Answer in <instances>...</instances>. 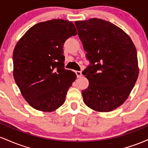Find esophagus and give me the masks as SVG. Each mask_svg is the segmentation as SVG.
<instances>
[{
  "instance_id": "1",
  "label": "esophagus",
  "mask_w": 148,
  "mask_h": 148,
  "mask_svg": "<svg viewBox=\"0 0 148 148\" xmlns=\"http://www.w3.org/2000/svg\"><path fill=\"white\" fill-rule=\"evenodd\" d=\"M75 73L78 78H80L82 76V73H81V72H80V71H76Z\"/></svg>"
}]
</instances>
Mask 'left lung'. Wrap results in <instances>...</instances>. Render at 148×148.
Segmentation results:
<instances>
[{
	"mask_svg": "<svg viewBox=\"0 0 148 148\" xmlns=\"http://www.w3.org/2000/svg\"><path fill=\"white\" fill-rule=\"evenodd\" d=\"M90 65L84 102L98 112H109L126 101L138 79L137 53L132 39L118 26L101 18L75 21Z\"/></svg>",
	"mask_w": 148,
	"mask_h": 148,
	"instance_id": "left-lung-1",
	"label": "left lung"
}]
</instances>
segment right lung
<instances>
[{"mask_svg":"<svg viewBox=\"0 0 148 148\" xmlns=\"http://www.w3.org/2000/svg\"><path fill=\"white\" fill-rule=\"evenodd\" d=\"M77 35L72 22L52 19L27 30L13 51V76L22 96L35 109L52 112L63 104L76 79L64 68L63 45Z\"/></svg>","mask_w":148,"mask_h":148,"instance_id":"obj_1","label":"right lung"}]
</instances>
